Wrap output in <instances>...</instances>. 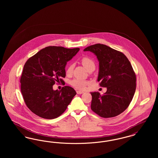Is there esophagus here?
Masks as SVG:
<instances>
[{"label": "esophagus", "instance_id": "obj_1", "mask_svg": "<svg viewBox=\"0 0 158 158\" xmlns=\"http://www.w3.org/2000/svg\"><path fill=\"white\" fill-rule=\"evenodd\" d=\"M76 92H77V94H82L83 93V91H81V90H77L76 91Z\"/></svg>", "mask_w": 158, "mask_h": 158}]
</instances>
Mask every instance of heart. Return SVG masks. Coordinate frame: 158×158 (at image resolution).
I'll return each mask as SVG.
<instances>
[{"instance_id": "b5f03b06", "label": "heart", "mask_w": 158, "mask_h": 158, "mask_svg": "<svg viewBox=\"0 0 158 158\" xmlns=\"http://www.w3.org/2000/svg\"><path fill=\"white\" fill-rule=\"evenodd\" d=\"M81 63L83 66L86 68L88 71L91 69L95 68V63L94 61L89 57H84L81 59ZM73 69V64H70L66 69V73L68 75H71L72 73ZM89 82L87 81L82 80L80 79H74L70 82V84L76 89L79 90H85L86 88V86L89 85Z\"/></svg>"}]
</instances>
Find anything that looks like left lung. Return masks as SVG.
<instances>
[{"label": "left lung", "mask_w": 158, "mask_h": 158, "mask_svg": "<svg viewBox=\"0 0 158 158\" xmlns=\"http://www.w3.org/2000/svg\"><path fill=\"white\" fill-rule=\"evenodd\" d=\"M83 51L97 56L98 82L107 89L103 95L98 92H90L91 110L103 118L120 114L127 109L135 93L136 77L130 61L123 53L104 44L90 45Z\"/></svg>", "instance_id": "1"}]
</instances>
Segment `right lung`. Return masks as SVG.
I'll return each mask as SVG.
<instances>
[{
	"label": "right lung",
	"instance_id": "add662e5",
	"mask_svg": "<svg viewBox=\"0 0 158 158\" xmlns=\"http://www.w3.org/2000/svg\"><path fill=\"white\" fill-rule=\"evenodd\" d=\"M79 48H66L49 46L41 50L25 63L21 77V90L31 111L45 119H54L65 111L76 94L70 86L53 90L56 82H63L65 67L79 51Z\"/></svg>",
	"mask_w": 158,
	"mask_h": 158
}]
</instances>
